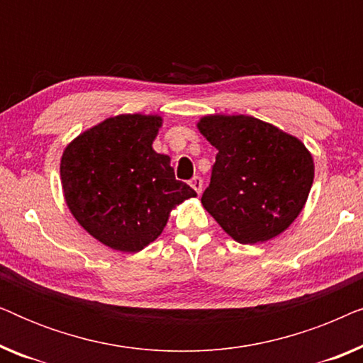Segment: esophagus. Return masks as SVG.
I'll return each mask as SVG.
<instances>
[{
  "label": "esophagus",
  "mask_w": 363,
  "mask_h": 363,
  "mask_svg": "<svg viewBox=\"0 0 363 363\" xmlns=\"http://www.w3.org/2000/svg\"><path fill=\"white\" fill-rule=\"evenodd\" d=\"M190 186L198 193V195H200L201 188H203V180H201L200 177H193L191 180H190Z\"/></svg>",
  "instance_id": "esophagus-1"
}]
</instances>
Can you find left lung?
Here are the masks:
<instances>
[{
    "instance_id": "left-lung-1",
    "label": "left lung",
    "mask_w": 363,
    "mask_h": 363,
    "mask_svg": "<svg viewBox=\"0 0 363 363\" xmlns=\"http://www.w3.org/2000/svg\"><path fill=\"white\" fill-rule=\"evenodd\" d=\"M198 128L216 148L205 210L241 245L269 241L299 216L314 162L299 138L250 116H206Z\"/></svg>"
}]
</instances>
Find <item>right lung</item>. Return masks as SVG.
Here are the masks:
<instances>
[{"label":"right lung","mask_w":363,"mask_h":363,"mask_svg":"<svg viewBox=\"0 0 363 363\" xmlns=\"http://www.w3.org/2000/svg\"><path fill=\"white\" fill-rule=\"evenodd\" d=\"M162 117H111L69 143L64 198L79 225L112 250L137 252L162 235L173 206L196 196L152 148Z\"/></svg>","instance_id":"obj_1"}]
</instances>
